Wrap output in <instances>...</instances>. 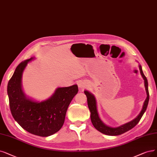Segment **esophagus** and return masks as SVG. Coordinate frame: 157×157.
I'll list each match as a JSON object with an SVG mask.
<instances>
[{"label": "esophagus", "instance_id": "34e87169", "mask_svg": "<svg viewBox=\"0 0 157 157\" xmlns=\"http://www.w3.org/2000/svg\"><path fill=\"white\" fill-rule=\"evenodd\" d=\"M87 85L84 82H78V87L80 89H84L86 87Z\"/></svg>", "mask_w": 157, "mask_h": 157}]
</instances>
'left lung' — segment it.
Returning <instances> with one entry per match:
<instances>
[{"instance_id": "1", "label": "left lung", "mask_w": 157, "mask_h": 157, "mask_svg": "<svg viewBox=\"0 0 157 157\" xmlns=\"http://www.w3.org/2000/svg\"><path fill=\"white\" fill-rule=\"evenodd\" d=\"M139 70L140 74L143 79L144 80V86H145V89L147 94V97L145 100V101L144 102V105L142 109L140 111V113L135 118L131 121L127 122L124 124L121 125L120 126L113 128L111 126H108V125L105 124L102 121L101 119L100 118L98 113L97 110V100L96 98L94 96L93 94L90 93V91L85 90L84 93L86 95L87 100V105H88V108L90 109V111L91 112V121L93 125V126L95 127L98 131L101 132L103 134L109 135V136H117V135H120L121 134H123L124 133L127 132L128 131L133 128L139 122L140 120L141 119L142 117L143 116L144 113H145L148 102H149V91H148V82L147 80L146 77L145 75H144L142 66L140 65L139 66Z\"/></svg>"}]
</instances>
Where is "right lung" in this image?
<instances>
[{"instance_id": "1", "label": "right lung", "mask_w": 157, "mask_h": 157, "mask_svg": "<svg viewBox=\"0 0 157 157\" xmlns=\"http://www.w3.org/2000/svg\"><path fill=\"white\" fill-rule=\"evenodd\" d=\"M31 57L18 65L8 84V95L12 116L28 132L49 136L62 127L66 111L78 90L77 84L58 87L49 98L39 102L26 95L22 87V77Z\"/></svg>"}]
</instances>
